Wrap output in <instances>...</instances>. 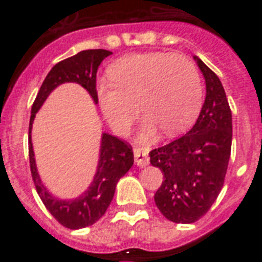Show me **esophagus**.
Instances as JSON below:
<instances>
[{
	"instance_id": "34e87169",
	"label": "esophagus",
	"mask_w": 262,
	"mask_h": 262,
	"mask_svg": "<svg viewBox=\"0 0 262 262\" xmlns=\"http://www.w3.org/2000/svg\"><path fill=\"white\" fill-rule=\"evenodd\" d=\"M135 162L139 167H145L149 163V158H148V149L147 148H135Z\"/></svg>"
}]
</instances>
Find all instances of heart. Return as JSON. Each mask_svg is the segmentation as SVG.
<instances>
[{
	"label": "heart",
	"mask_w": 262,
	"mask_h": 262,
	"mask_svg": "<svg viewBox=\"0 0 262 262\" xmlns=\"http://www.w3.org/2000/svg\"><path fill=\"white\" fill-rule=\"evenodd\" d=\"M110 80L96 85L99 103L111 127L125 133L141 110L140 139L155 137L158 126L174 136L194 122L203 104V80L194 62L164 51L123 55L108 68Z\"/></svg>",
	"instance_id": "1"
}]
</instances>
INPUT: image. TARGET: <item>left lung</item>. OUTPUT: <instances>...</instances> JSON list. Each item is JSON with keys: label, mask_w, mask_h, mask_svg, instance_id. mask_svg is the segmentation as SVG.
Wrapping results in <instances>:
<instances>
[{"label": "left lung", "mask_w": 262, "mask_h": 262, "mask_svg": "<svg viewBox=\"0 0 262 262\" xmlns=\"http://www.w3.org/2000/svg\"><path fill=\"white\" fill-rule=\"evenodd\" d=\"M207 85L197 122L186 135L149 152L164 181L155 193L156 207L174 223H194L215 203L231 154L232 115L219 77L194 57Z\"/></svg>", "instance_id": "1"}]
</instances>
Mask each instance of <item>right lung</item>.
<instances>
[{
    "instance_id": "obj_1",
    "label": "right lung",
    "mask_w": 262,
    "mask_h": 262,
    "mask_svg": "<svg viewBox=\"0 0 262 262\" xmlns=\"http://www.w3.org/2000/svg\"><path fill=\"white\" fill-rule=\"evenodd\" d=\"M113 53L103 49L84 50L73 57L63 59L51 68L49 75L40 85L35 102L31 108L30 129H28V155H30V167L35 187L39 197L47 208V211L54 216L55 220L63 227L71 230L88 227L96 223L110 205L114 197L115 186L123 175L133 166L135 158L132 147L127 143L119 140L115 136L103 133L100 141V154H99L98 168L94 175V181L83 194L73 200L57 199L47 190L39 177L36 163H35L34 149L31 141V130L35 115L42 107L49 95L55 88L63 83H77L88 91L95 104L98 103L96 94V72L99 65L106 57Z\"/></svg>"
}]
</instances>
